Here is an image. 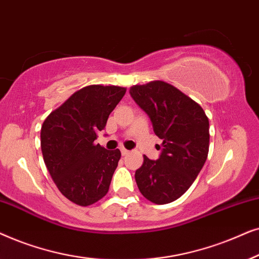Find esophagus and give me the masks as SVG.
I'll return each instance as SVG.
<instances>
[{
    "label": "esophagus",
    "instance_id": "34e87169",
    "mask_svg": "<svg viewBox=\"0 0 259 259\" xmlns=\"http://www.w3.org/2000/svg\"><path fill=\"white\" fill-rule=\"evenodd\" d=\"M120 153H122V155H123V156H125V155H127V154H129V150H127V149H125V148H120Z\"/></svg>",
    "mask_w": 259,
    "mask_h": 259
}]
</instances>
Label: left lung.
I'll use <instances>...</instances> for the list:
<instances>
[{"mask_svg":"<svg viewBox=\"0 0 259 259\" xmlns=\"http://www.w3.org/2000/svg\"><path fill=\"white\" fill-rule=\"evenodd\" d=\"M130 95L148 113L162 140L156 161L143 156L135 180L144 198L157 205L173 202L191 187L204 167L209 147V122L204 109L162 80L134 85Z\"/></svg>","mask_w":259,"mask_h":259,"instance_id":"obj_1","label":"left lung"}]
</instances>
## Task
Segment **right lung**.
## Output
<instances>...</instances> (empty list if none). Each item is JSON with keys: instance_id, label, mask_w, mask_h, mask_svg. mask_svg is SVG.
<instances>
[{"instance_id": "obj_1", "label": "right lung", "mask_w": 259, "mask_h": 259, "mask_svg": "<svg viewBox=\"0 0 259 259\" xmlns=\"http://www.w3.org/2000/svg\"><path fill=\"white\" fill-rule=\"evenodd\" d=\"M125 91L115 85L85 86L41 126L45 164L61 194L79 206L95 204L109 191L120 151L105 149L95 140Z\"/></svg>"}]
</instances>
